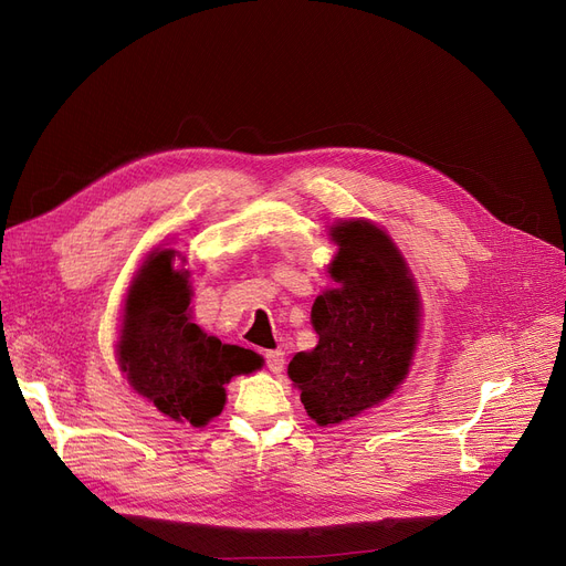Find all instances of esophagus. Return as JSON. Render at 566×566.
<instances>
[{"mask_svg":"<svg viewBox=\"0 0 566 566\" xmlns=\"http://www.w3.org/2000/svg\"><path fill=\"white\" fill-rule=\"evenodd\" d=\"M265 367L271 369V371H275V374H280L282 369H284V350H280V348H275V350H265Z\"/></svg>","mask_w":566,"mask_h":566,"instance_id":"34e87169","label":"esophagus"}]
</instances>
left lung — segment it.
<instances>
[{
    "label": "left lung",
    "mask_w": 566,
    "mask_h": 566,
    "mask_svg": "<svg viewBox=\"0 0 566 566\" xmlns=\"http://www.w3.org/2000/svg\"><path fill=\"white\" fill-rule=\"evenodd\" d=\"M335 286L312 305L314 350L295 353L289 378L316 424H339L390 397L406 378L420 328V298L395 243L378 227H333Z\"/></svg>",
    "instance_id": "obj_1"
}]
</instances>
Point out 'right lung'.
I'll return each mask as SVG.
<instances>
[{"instance_id":"obj_1","label":"right lung","mask_w":566,"mask_h":566,"mask_svg":"<svg viewBox=\"0 0 566 566\" xmlns=\"http://www.w3.org/2000/svg\"><path fill=\"white\" fill-rule=\"evenodd\" d=\"M171 259L174 250L154 252L130 286L118 365L160 412L203 427L224 408V382L259 369L261 355L208 337L190 321L188 273L174 271Z\"/></svg>"}]
</instances>
